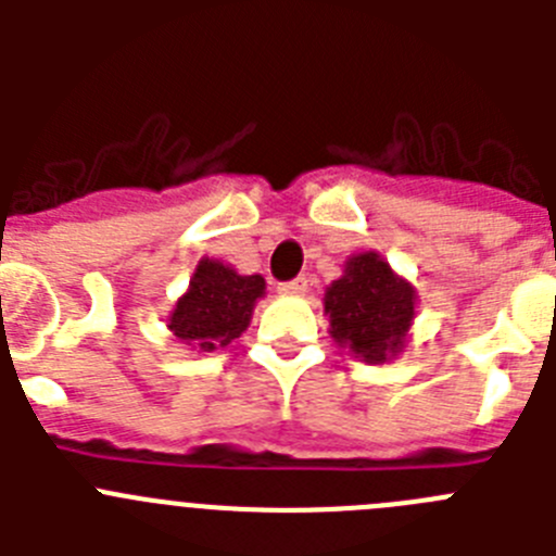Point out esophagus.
<instances>
[{
    "label": "esophagus",
    "mask_w": 556,
    "mask_h": 556,
    "mask_svg": "<svg viewBox=\"0 0 556 556\" xmlns=\"http://www.w3.org/2000/svg\"><path fill=\"white\" fill-rule=\"evenodd\" d=\"M278 292H281V294H294V298H301V294L308 292V281H306V278H292V281L278 283Z\"/></svg>",
    "instance_id": "1"
}]
</instances>
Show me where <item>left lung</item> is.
Here are the masks:
<instances>
[{
  "mask_svg": "<svg viewBox=\"0 0 556 556\" xmlns=\"http://www.w3.org/2000/svg\"><path fill=\"white\" fill-rule=\"evenodd\" d=\"M415 301V287L372 250L351 255L323 298L333 342L367 365H384L404 351Z\"/></svg>",
  "mask_w": 556,
  "mask_h": 556,
  "instance_id": "obj_1",
  "label": "left lung"
}]
</instances>
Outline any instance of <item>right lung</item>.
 Listing matches in <instances>:
<instances>
[{"instance_id": "add662e5", "label": "right lung", "mask_w": 556, "mask_h": 556, "mask_svg": "<svg viewBox=\"0 0 556 556\" xmlns=\"http://www.w3.org/2000/svg\"><path fill=\"white\" fill-rule=\"evenodd\" d=\"M264 289L267 283L262 275H239L217 258H200L189 289L169 312L166 326L191 351H219L242 337Z\"/></svg>"}]
</instances>
